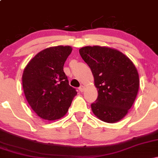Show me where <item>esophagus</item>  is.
Returning a JSON list of instances; mask_svg holds the SVG:
<instances>
[{
  "mask_svg": "<svg viewBox=\"0 0 158 158\" xmlns=\"http://www.w3.org/2000/svg\"><path fill=\"white\" fill-rule=\"evenodd\" d=\"M79 90H80L81 92H83V91H84V90H85V87L83 86V85H81V86L79 88Z\"/></svg>",
  "mask_w": 158,
  "mask_h": 158,
  "instance_id": "34e87169",
  "label": "esophagus"
}]
</instances>
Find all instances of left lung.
Instances as JSON below:
<instances>
[{
    "instance_id": "left-lung-1",
    "label": "left lung",
    "mask_w": 158,
    "mask_h": 158,
    "mask_svg": "<svg viewBox=\"0 0 158 158\" xmlns=\"http://www.w3.org/2000/svg\"><path fill=\"white\" fill-rule=\"evenodd\" d=\"M82 59L90 67L98 90L91 104L95 116L108 123L122 119L135 102L139 81L137 68L126 55L106 47L79 49Z\"/></svg>"
}]
</instances>
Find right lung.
Returning <instances> with one entry per match:
<instances>
[{"instance_id":"right-lung-1","label":"right lung","mask_w":158,"mask_h":158,"mask_svg":"<svg viewBox=\"0 0 158 158\" xmlns=\"http://www.w3.org/2000/svg\"><path fill=\"white\" fill-rule=\"evenodd\" d=\"M71 52L70 46L44 49L25 67L23 92L29 105L41 118L56 120L64 117L77 94L63 70Z\"/></svg>"}]
</instances>
